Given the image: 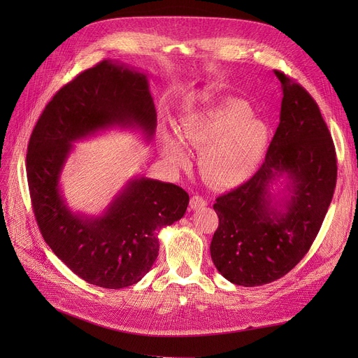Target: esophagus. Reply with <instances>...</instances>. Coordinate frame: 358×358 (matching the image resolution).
<instances>
[{"label": "esophagus", "mask_w": 358, "mask_h": 358, "mask_svg": "<svg viewBox=\"0 0 358 358\" xmlns=\"http://www.w3.org/2000/svg\"><path fill=\"white\" fill-rule=\"evenodd\" d=\"M206 204H208V201H206V199L201 197L200 194H194V196L190 199V208H192L193 210L201 209V208H204Z\"/></svg>", "instance_id": "obj_1"}]
</instances>
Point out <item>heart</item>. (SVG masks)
I'll use <instances>...</instances> for the list:
<instances>
[{
  "mask_svg": "<svg viewBox=\"0 0 358 358\" xmlns=\"http://www.w3.org/2000/svg\"><path fill=\"white\" fill-rule=\"evenodd\" d=\"M180 141L201 149L200 169L212 185L229 189L248 181L258 169L268 143L267 124L250 113L242 100H228L201 115L184 117ZM164 154L173 166H184L189 154L173 136L165 135Z\"/></svg>",
  "mask_w": 358,
  "mask_h": 358,
  "instance_id": "heart-1",
  "label": "heart"
}]
</instances>
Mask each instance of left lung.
Listing matches in <instances>:
<instances>
[{
  "label": "left lung",
  "instance_id": "8db88e82",
  "mask_svg": "<svg viewBox=\"0 0 358 358\" xmlns=\"http://www.w3.org/2000/svg\"><path fill=\"white\" fill-rule=\"evenodd\" d=\"M280 123L258 171L216 199L219 227L210 243L217 271L231 283L262 286L297 266L322 227L336 184V154L310 94L285 72ZM285 175L289 199L271 204L269 184Z\"/></svg>",
  "mask_w": 358,
  "mask_h": 358
}]
</instances>
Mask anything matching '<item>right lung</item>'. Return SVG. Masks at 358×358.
<instances>
[{
    "mask_svg": "<svg viewBox=\"0 0 358 358\" xmlns=\"http://www.w3.org/2000/svg\"><path fill=\"white\" fill-rule=\"evenodd\" d=\"M115 124L141 127L150 138L157 111L145 73L103 61L55 94L31 131L26 158L45 242L71 271L104 289L138 283L158 257L159 229L180 220L190 200L176 184L142 177L129 181L103 216L72 213L59 187L72 142Z\"/></svg>",
    "mask_w": 358,
    "mask_h": 358,
    "instance_id": "1",
    "label": "right lung"
}]
</instances>
